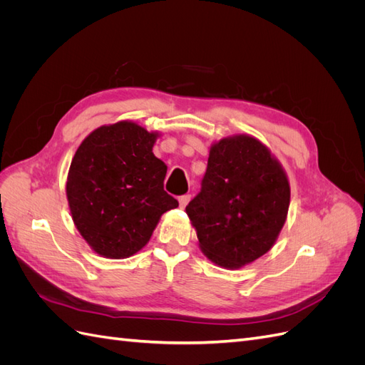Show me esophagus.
Segmentation results:
<instances>
[{"label":"esophagus","instance_id":"1","mask_svg":"<svg viewBox=\"0 0 365 365\" xmlns=\"http://www.w3.org/2000/svg\"><path fill=\"white\" fill-rule=\"evenodd\" d=\"M190 195H182V196H180L178 197V201H180V205L184 208L187 204H189V201H190Z\"/></svg>","mask_w":365,"mask_h":365}]
</instances>
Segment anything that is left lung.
<instances>
[{"mask_svg":"<svg viewBox=\"0 0 365 365\" xmlns=\"http://www.w3.org/2000/svg\"><path fill=\"white\" fill-rule=\"evenodd\" d=\"M289 197L288 178L269 149L254 137L236 135L210 149L201 192L185 212L205 256L235 269L272 248Z\"/></svg>","mask_w":365,"mask_h":365,"instance_id":"8db88e82","label":"left lung"}]
</instances>
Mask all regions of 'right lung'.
<instances>
[{
	"instance_id": "obj_1",
	"label": "right lung",
	"mask_w": 365,
	"mask_h": 365,
	"mask_svg": "<svg viewBox=\"0 0 365 365\" xmlns=\"http://www.w3.org/2000/svg\"><path fill=\"white\" fill-rule=\"evenodd\" d=\"M158 134L132 121L101 126L76 150L67 197L76 228L97 254L125 259L145 247L163 213L178 207L152 148Z\"/></svg>"
}]
</instances>
